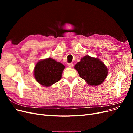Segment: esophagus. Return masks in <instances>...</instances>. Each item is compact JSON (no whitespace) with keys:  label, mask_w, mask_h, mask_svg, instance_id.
<instances>
[{"label":"esophagus","mask_w":133,"mask_h":133,"mask_svg":"<svg viewBox=\"0 0 133 133\" xmlns=\"http://www.w3.org/2000/svg\"><path fill=\"white\" fill-rule=\"evenodd\" d=\"M67 65H68V67H69V68H71V67H73V64L72 63H68V64H67Z\"/></svg>","instance_id":"34e87169"}]
</instances>
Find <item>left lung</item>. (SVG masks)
I'll use <instances>...</instances> for the list:
<instances>
[{
	"label": "left lung",
	"instance_id": "left-lung-1",
	"mask_svg": "<svg viewBox=\"0 0 133 133\" xmlns=\"http://www.w3.org/2000/svg\"><path fill=\"white\" fill-rule=\"evenodd\" d=\"M82 79L88 84L97 86L105 80L108 69L104 64L98 58L86 55L74 66Z\"/></svg>",
	"mask_w": 133,
	"mask_h": 133
}]
</instances>
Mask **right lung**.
Here are the masks:
<instances>
[{"mask_svg":"<svg viewBox=\"0 0 133 133\" xmlns=\"http://www.w3.org/2000/svg\"><path fill=\"white\" fill-rule=\"evenodd\" d=\"M65 66L51 58L39 61L34 68V76L41 85L49 87L59 81Z\"/></svg>","mask_w":133,"mask_h":133,"instance_id":"1","label":"right lung"}]
</instances>
